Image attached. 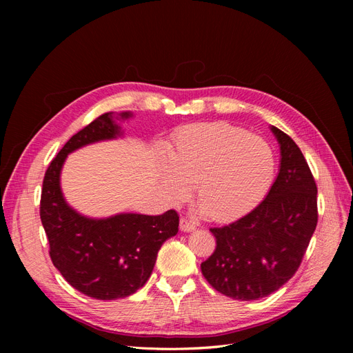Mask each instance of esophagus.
<instances>
[{
  "instance_id": "1",
  "label": "esophagus",
  "mask_w": 353,
  "mask_h": 353,
  "mask_svg": "<svg viewBox=\"0 0 353 353\" xmlns=\"http://www.w3.org/2000/svg\"><path fill=\"white\" fill-rule=\"evenodd\" d=\"M179 228H181V231H184V232L194 231V230H196V223L191 222V221L187 219V218H181V221H179Z\"/></svg>"
}]
</instances>
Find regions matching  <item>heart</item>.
<instances>
[{"instance_id": "heart-1", "label": "heart", "mask_w": 353, "mask_h": 353, "mask_svg": "<svg viewBox=\"0 0 353 353\" xmlns=\"http://www.w3.org/2000/svg\"><path fill=\"white\" fill-rule=\"evenodd\" d=\"M163 190L181 201L197 184L201 212L215 221L237 219L268 193L275 157L263 138L230 123H199L185 128L172 153L160 157Z\"/></svg>"}]
</instances>
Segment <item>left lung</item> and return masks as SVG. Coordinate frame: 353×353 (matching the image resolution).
Masks as SVG:
<instances>
[{"instance_id":"1","label":"left lung","mask_w":353,"mask_h":353,"mask_svg":"<svg viewBox=\"0 0 353 353\" xmlns=\"http://www.w3.org/2000/svg\"><path fill=\"white\" fill-rule=\"evenodd\" d=\"M271 131L281 159L270 193L239 221L210 228L216 249L200 266L216 292L236 301H258L290 280L318 222L316 184L301 148L279 128Z\"/></svg>"}]
</instances>
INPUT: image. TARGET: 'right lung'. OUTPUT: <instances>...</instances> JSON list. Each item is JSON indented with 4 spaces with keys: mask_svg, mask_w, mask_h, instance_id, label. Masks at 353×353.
<instances>
[{
    "mask_svg": "<svg viewBox=\"0 0 353 353\" xmlns=\"http://www.w3.org/2000/svg\"><path fill=\"white\" fill-rule=\"evenodd\" d=\"M132 113L99 116L74 134L51 160L42 183L39 215L50 243V258L73 288L99 301L131 296L150 279L157 252L178 232L179 216L170 209L163 215L119 213L94 219L72 209L60 188V172L69 153L92 143L121 137L114 119Z\"/></svg>",
    "mask_w": 353,
    "mask_h": 353,
    "instance_id": "right-lung-1",
    "label": "right lung"
}]
</instances>
